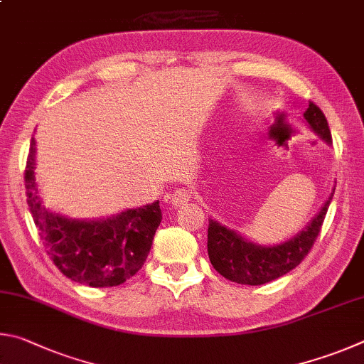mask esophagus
Returning a JSON list of instances; mask_svg holds the SVG:
<instances>
[{
	"label": "esophagus",
	"instance_id": "1",
	"mask_svg": "<svg viewBox=\"0 0 364 364\" xmlns=\"http://www.w3.org/2000/svg\"><path fill=\"white\" fill-rule=\"evenodd\" d=\"M190 198H192V193H190L188 190L177 188L176 192L169 196V201H171L172 206L178 208V206H182V205H186V203H188Z\"/></svg>",
	"mask_w": 364,
	"mask_h": 364
}]
</instances>
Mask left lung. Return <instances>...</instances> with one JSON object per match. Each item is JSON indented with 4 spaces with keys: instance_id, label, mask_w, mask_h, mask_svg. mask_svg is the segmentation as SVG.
<instances>
[{
    "instance_id": "left-lung-1",
    "label": "left lung",
    "mask_w": 364,
    "mask_h": 364,
    "mask_svg": "<svg viewBox=\"0 0 364 364\" xmlns=\"http://www.w3.org/2000/svg\"><path fill=\"white\" fill-rule=\"evenodd\" d=\"M304 118L318 137L328 145L333 144L326 117L314 102L309 104ZM333 195L334 190L302 232H299L284 243L273 246L254 243L237 230L222 225L218 220L209 219L208 256L213 267L230 282L250 286L270 283L273 279L286 275L302 262L314 246Z\"/></svg>"
}]
</instances>
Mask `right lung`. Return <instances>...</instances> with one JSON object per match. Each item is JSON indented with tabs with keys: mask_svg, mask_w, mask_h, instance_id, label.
<instances>
[{
	"mask_svg": "<svg viewBox=\"0 0 364 364\" xmlns=\"http://www.w3.org/2000/svg\"><path fill=\"white\" fill-rule=\"evenodd\" d=\"M35 137L25 166L27 203L49 257L63 275L91 288H112L142 269L161 222L159 201L126 209L110 218L70 219L50 211L35 178Z\"/></svg>",
	"mask_w": 364,
	"mask_h": 364,
	"instance_id": "right-lung-1",
	"label": "right lung"
}]
</instances>
